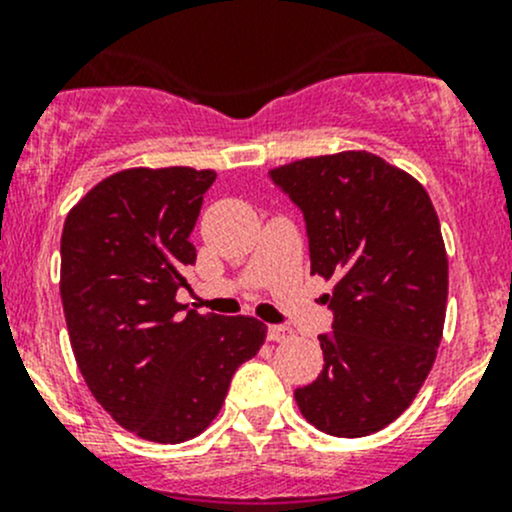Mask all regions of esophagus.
I'll use <instances>...</instances> for the list:
<instances>
[{
    "label": "esophagus",
    "instance_id": "obj_1",
    "mask_svg": "<svg viewBox=\"0 0 512 512\" xmlns=\"http://www.w3.org/2000/svg\"><path fill=\"white\" fill-rule=\"evenodd\" d=\"M289 337H292V329L282 327V324H270V327H267V339H270V342H287Z\"/></svg>",
    "mask_w": 512,
    "mask_h": 512
}]
</instances>
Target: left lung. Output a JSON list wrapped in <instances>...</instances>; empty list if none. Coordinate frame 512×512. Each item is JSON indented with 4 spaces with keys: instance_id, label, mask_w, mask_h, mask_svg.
I'll list each match as a JSON object with an SVG mask.
<instances>
[{
    "instance_id": "left-lung-1",
    "label": "left lung",
    "mask_w": 512,
    "mask_h": 512,
    "mask_svg": "<svg viewBox=\"0 0 512 512\" xmlns=\"http://www.w3.org/2000/svg\"><path fill=\"white\" fill-rule=\"evenodd\" d=\"M270 178L302 210L312 275L334 280L324 369L294 399L329 436H369L409 409L436 361L448 299L438 215L416 178L366 151L294 160Z\"/></svg>"
}]
</instances>
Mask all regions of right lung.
I'll return each mask as SVG.
<instances>
[{
    "label": "right lung",
    "instance_id": "add662e5",
    "mask_svg": "<svg viewBox=\"0 0 512 512\" xmlns=\"http://www.w3.org/2000/svg\"><path fill=\"white\" fill-rule=\"evenodd\" d=\"M215 170L128 168L94 185L61 232V302L71 349L118 426L183 443L210 426L242 361L265 344L255 317L175 302L195 265L190 232Z\"/></svg>",
    "mask_w": 512,
    "mask_h": 512
}]
</instances>
